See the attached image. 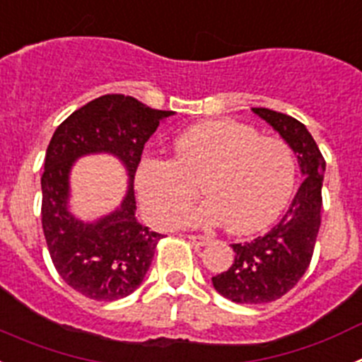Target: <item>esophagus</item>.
<instances>
[{
    "label": "esophagus",
    "instance_id": "34e87169",
    "mask_svg": "<svg viewBox=\"0 0 362 362\" xmlns=\"http://www.w3.org/2000/svg\"><path fill=\"white\" fill-rule=\"evenodd\" d=\"M188 239H190L194 245H201V246L209 245V243H210L209 235H188Z\"/></svg>",
    "mask_w": 362,
    "mask_h": 362
}]
</instances>
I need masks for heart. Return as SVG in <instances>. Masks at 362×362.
Instances as JSON below:
<instances>
[{
	"instance_id": "b5f03b06",
	"label": "heart",
	"mask_w": 362,
	"mask_h": 362,
	"mask_svg": "<svg viewBox=\"0 0 362 362\" xmlns=\"http://www.w3.org/2000/svg\"><path fill=\"white\" fill-rule=\"evenodd\" d=\"M296 181L297 159L288 143L230 119L194 124L175 137L174 158H145L136 172L137 196L152 223L179 225L201 184L209 199L185 223L225 221L238 233L276 219Z\"/></svg>"
}]
</instances>
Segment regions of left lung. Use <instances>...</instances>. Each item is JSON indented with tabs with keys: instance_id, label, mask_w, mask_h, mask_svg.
I'll return each instance as SVG.
<instances>
[{
	"instance_id": "8db88e82",
	"label": "left lung",
	"mask_w": 362,
	"mask_h": 362,
	"mask_svg": "<svg viewBox=\"0 0 362 362\" xmlns=\"http://www.w3.org/2000/svg\"><path fill=\"white\" fill-rule=\"evenodd\" d=\"M252 110L292 146L305 181L279 223L252 241L233 243L232 267L212 277L214 288L221 296L243 305L281 299L308 270L321 226V188L326 166L317 143L300 121L268 108Z\"/></svg>"
}]
</instances>
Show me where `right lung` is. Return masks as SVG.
I'll list each match as a JSON object with an SVG mask.
<instances>
[{
    "instance_id": "add662e5",
    "label": "right lung",
    "mask_w": 362,
    "mask_h": 362,
    "mask_svg": "<svg viewBox=\"0 0 362 362\" xmlns=\"http://www.w3.org/2000/svg\"><path fill=\"white\" fill-rule=\"evenodd\" d=\"M172 110H153L136 98L107 94L72 112L54 132L41 175V225L57 274L76 292L94 300L127 297L141 284L161 233L136 219L134 175L145 143ZM117 155L131 175L129 192L116 213L83 223L66 210L68 172L81 155Z\"/></svg>"
}]
</instances>
